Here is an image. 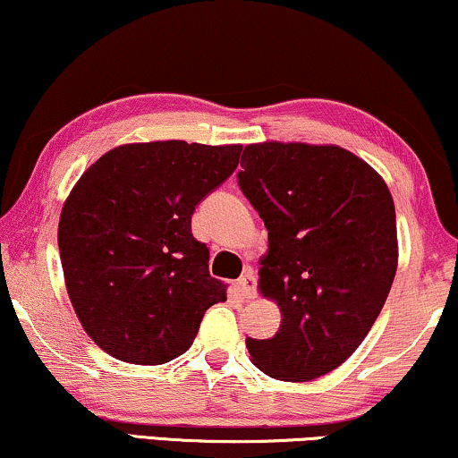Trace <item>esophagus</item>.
<instances>
[{
    "label": "esophagus",
    "instance_id": "1",
    "mask_svg": "<svg viewBox=\"0 0 458 458\" xmlns=\"http://www.w3.org/2000/svg\"><path fill=\"white\" fill-rule=\"evenodd\" d=\"M236 287H239L242 298H256V275H253L251 268L242 272V276L236 281Z\"/></svg>",
    "mask_w": 458,
    "mask_h": 458
}]
</instances>
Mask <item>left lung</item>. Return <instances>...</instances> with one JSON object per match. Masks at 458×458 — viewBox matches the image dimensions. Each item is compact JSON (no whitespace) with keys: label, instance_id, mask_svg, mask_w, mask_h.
<instances>
[{"label":"left lung","instance_id":"left-lung-1","mask_svg":"<svg viewBox=\"0 0 458 458\" xmlns=\"http://www.w3.org/2000/svg\"><path fill=\"white\" fill-rule=\"evenodd\" d=\"M239 186L268 230L258 289L281 310L268 340L247 338L270 378L309 383L363 343L397 270L395 205L385 179L340 146H245Z\"/></svg>","mask_w":458,"mask_h":458}]
</instances>
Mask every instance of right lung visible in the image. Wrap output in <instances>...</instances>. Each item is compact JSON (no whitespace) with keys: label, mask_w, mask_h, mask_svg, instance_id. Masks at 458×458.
Returning a JSON list of instances; mask_svg holds the SVG:
<instances>
[{"label":"right lung","mask_w":458,"mask_h":458,"mask_svg":"<svg viewBox=\"0 0 458 458\" xmlns=\"http://www.w3.org/2000/svg\"><path fill=\"white\" fill-rule=\"evenodd\" d=\"M242 146L124 143L92 162L59 219L72 306L92 343L120 361L160 366L186 352L202 315L224 302L196 205L239 165Z\"/></svg>","instance_id":"obj_1"}]
</instances>
